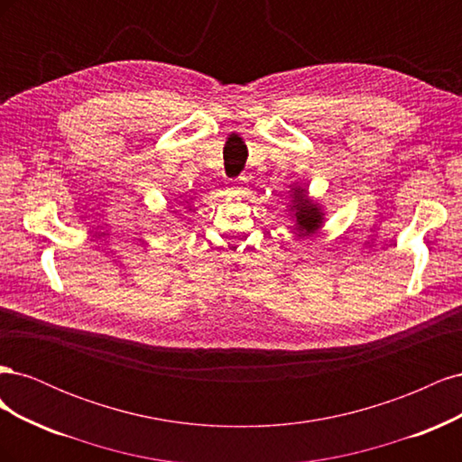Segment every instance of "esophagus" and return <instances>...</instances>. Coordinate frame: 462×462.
Here are the masks:
<instances>
[{"label": "esophagus", "instance_id": "obj_1", "mask_svg": "<svg viewBox=\"0 0 462 462\" xmlns=\"http://www.w3.org/2000/svg\"><path fill=\"white\" fill-rule=\"evenodd\" d=\"M235 185H236V187H233L235 194H243V192H245V187H241V185H243V180H236Z\"/></svg>", "mask_w": 462, "mask_h": 462}]
</instances>
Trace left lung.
Listing matches in <instances>:
<instances>
[{
  "label": "left lung",
  "instance_id": "1",
  "mask_svg": "<svg viewBox=\"0 0 462 462\" xmlns=\"http://www.w3.org/2000/svg\"><path fill=\"white\" fill-rule=\"evenodd\" d=\"M297 209V227L300 235H309L312 231L318 229L321 216L318 212V206L306 202V190L304 189H297L295 190V206Z\"/></svg>",
  "mask_w": 462,
  "mask_h": 462
}]
</instances>
